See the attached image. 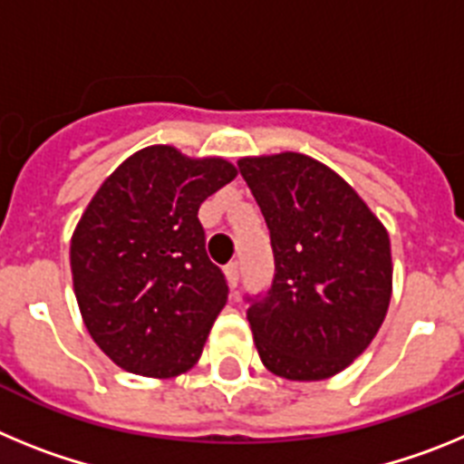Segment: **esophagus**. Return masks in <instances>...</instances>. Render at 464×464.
<instances>
[{
	"mask_svg": "<svg viewBox=\"0 0 464 464\" xmlns=\"http://www.w3.org/2000/svg\"><path fill=\"white\" fill-rule=\"evenodd\" d=\"M225 276H227V283H229V288H237V283H239L241 278V267H239V262L232 260L225 267Z\"/></svg>",
	"mask_w": 464,
	"mask_h": 464,
	"instance_id": "1",
	"label": "esophagus"
}]
</instances>
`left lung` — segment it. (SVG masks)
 <instances>
[{"label": "left lung", "mask_w": 464, "mask_h": 464, "mask_svg": "<svg viewBox=\"0 0 464 464\" xmlns=\"http://www.w3.org/2000/svg\"><path fill=\"white\" fill-rule=\"evenodd\" d=\"M269 227L274 276L244 295L269 372L318 381L346 370L376 337L391 304V239L358 192L299 153L239 160Z\"/></svg>", "instance_id": "obj_1"}]
</instances>
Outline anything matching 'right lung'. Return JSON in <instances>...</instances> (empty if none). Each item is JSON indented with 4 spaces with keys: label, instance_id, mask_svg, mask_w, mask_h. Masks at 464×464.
I'll return each instance as SVG.
<instances>
[{
    "label": "right lung",
    "instance_id": "obj_1",
    "mask_svg": "<svg viewBox=\"0 0 464 464\" xmlns=\"http://www.w3.org/2000/svg\"><path fill=\"white\" fill-rule=\"evenodd\" d=\"M235 176L225 160L150 146L85 208L69 253L73 293L90 337L122 370L176 376L202 355L229 290L197 211Z\"/></svg>",
    "mask_w": 464,
    "mask_h": 464
}]
</instances>
